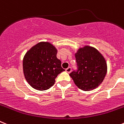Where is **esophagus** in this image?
I'll return each instance as SVG.
<instances>
[{
	"mask_svg": "<svg viewBox=\"0 0 124 124\" xmlns=\"http://www.w3.org/2000/svg\"><path fill=\"white\" fill-rule=\"evenodd\" d=\"M66 71L68 73H70L71 71V67H68V68L66 69Z\"/></svg>",
	"mask_w": 124,
	"mask_h": 124,
	"instance_id": "1",
	"label": "esophagus"
}]
</instances>
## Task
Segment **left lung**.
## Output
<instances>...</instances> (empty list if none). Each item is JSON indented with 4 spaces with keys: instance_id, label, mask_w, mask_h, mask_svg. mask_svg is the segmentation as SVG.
Wrapping results in <instances>:
<instances>
[{
    "instance_id": "8db88e82",
    "label": "left lung",
    "mask_w": 124,
    "mask_h": 124,
    "mask_svg": "<svg viewBox=\"0 0 124 124\" xmlns=\"http://www.w3.org/2000/svg\"><path fill=\"white\" fill-rule=\"evenodd\" d=\"M77 70L70 73L74 83L80 89L90 91L103 81L107 71L106 61L98 50L85 46L75 54Z\"/></svg>"
}]
</instances>
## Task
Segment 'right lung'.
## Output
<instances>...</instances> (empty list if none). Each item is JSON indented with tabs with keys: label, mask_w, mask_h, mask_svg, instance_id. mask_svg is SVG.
<instances>
[{
	"label": "right lung",
	"mask_w": 124,
	"mask_h": 124,
	"mask_svg": "<svg viewBox=\"0 0 124 124\" xmlns=\"http://www.w3.org/2000/svg\"><path fill=\"white\" fill-rule=\"evenodd\" d=\"M56 47L47 42L35 45L23 59V71L26 81L34 89L46 90L51 87L58 75L64 70L56 57Z\"/></svg>",
	"instance_id": "right-lung-1"
}]
</instances>
